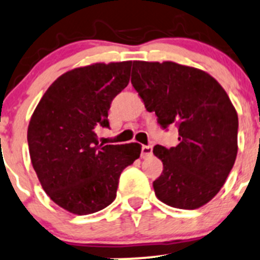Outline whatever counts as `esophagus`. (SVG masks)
I'll list each match as a JSON object with an SVG mask.
<instances>
[{"mask_svg": "<svg viewBox=\"0 0 260 260\" xmlns=\"http://www.w3.org/2000/svg\"><path fill=\"white\" fill-rule=\"evenodd\" d=\"M152 154V146L151 145H143L141 146V156L148 157Z\"/></svg>", "mask_w": 260, "mask_h": 260, "instance_id": "34e87169", "label": "esophagus"}]
</instances>
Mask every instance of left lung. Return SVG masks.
Returning <instances> with one entry per match:
<instances>
[{
  "mask_svg": "<svg viewBox=\"0 0 260 260\" xmlns=\"http://www.w3.org/2000/svg\"><path fill=\"white\" fill-rule=\"evenodd\" d=\"M131 84L164 130L176 126L179 144L155 145L162 161L155 195L179 209L210 202L225 183L238 152V115L225 90L207 72L165 61H134Z\"/></svg>",
  "mask_w": 260,
  "mask_h": 260,
  "instance_id": "1",
  "label": "left lung"
}]
</instances>
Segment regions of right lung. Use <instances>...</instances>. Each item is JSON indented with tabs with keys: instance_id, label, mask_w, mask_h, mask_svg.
I'll use <instances>...</instances> for the list:
<instances>
[{
	"instance_id": "obj_1",
	"label": "right lung",
	"mask_w": 260,
	"mask_h": 260,
	"mask_svg": "<svg viewBox=\"0 0 260 260\" xmlns=\"http://www.w3.org/2000/svg\"><path fill=\"white\" fill-rule=\"evenodd\" d=\"M133 61L71 70L47 89L27 130L32 167L46 194L77 215L104 209L116 198L122 170L141 145L99 144L96 127H110L112 100L127 86Z\"/></svg>"
}]
</instances>
